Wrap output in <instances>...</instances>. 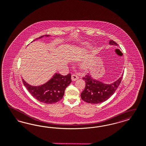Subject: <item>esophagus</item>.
Instances as JSON below:
<instances>
[{
  "label": "esophagus",
  "mask_w": 146,
  "mask_h": 146,
  "mask_svg": "<svg viewBox=\"0 0 146 146\" xmlns=\"http://www.w3.org/2000/svg\"><path fill=\"white\" fill-rule=\"evenodd\" d=\"M71 79L72 81H76L79 79V76L75 74H73L71 76Z\"/></svg>",
  "instance_id": "1"
}]
</instances>
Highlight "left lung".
Masks as SVG:
<instances>
[{"label":"left lung","mask_w":146,"mask_h":146,"mask_svg":"<svg viewBox=\"0 0 146 146\" xmlns=\"http://www.w3.org/2000/svg\"><path fill=\"white\" fill-rule=\"evenodd\" d=\"M110 44L117 45L114 41L111 40ZM122 76L111 84H105L99 81L93 79L90 74L86 75L82 79L85 81V88L81 94L82 100L87 103L97 104L103 102L109 99L117 90L120 84Z\"/></svg>","instance_id":"obj_1"}]
</instances>
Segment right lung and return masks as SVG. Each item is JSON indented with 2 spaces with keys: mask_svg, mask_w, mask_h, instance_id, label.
Masks as SVG:
<instances>
[{
  "mask_svg": "<svg viewBox=\"0 0 146 146\" xmlns=\"http://www.w3.org/2000/svg\"><path fill=\"white\" fill-rule=\"evenodd\" d=\"M43 36H41L33 41L41 38ZM22 80L32 96L36 100L46 104H54L60 100L64 95L66 87L72 82L70 73L65 76L56 73L47 82L39 86L30 85L24 79Z\"/></svg>",
  "mask_w": 146,
  "mask_h": 146,
  "instance_id": "right-lung-1",
  "label": "right lung"
}]
</instances>
